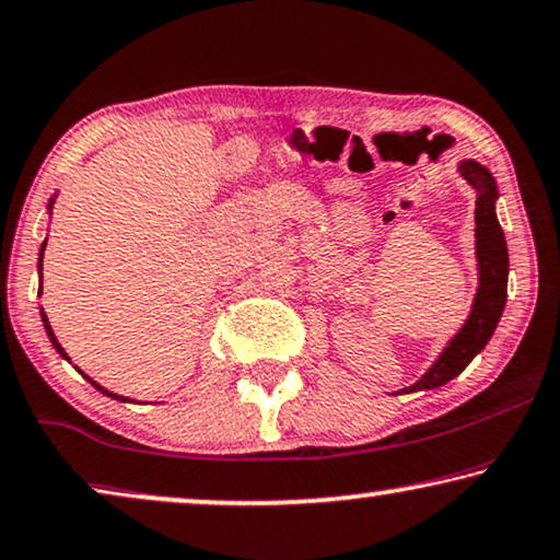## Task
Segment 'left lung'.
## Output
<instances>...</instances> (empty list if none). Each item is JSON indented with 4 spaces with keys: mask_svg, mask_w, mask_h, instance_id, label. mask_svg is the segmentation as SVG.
Returning <instances> with one entry per match:
<instances>
[{
    "mask_svg": "<svg viewBox=\"0 0 560 560\" xmlns=\"http://www.w3.org/2000/svg\"><path fill=\"white\" fill-rule=\"evenodd\" d=\"M459 175L475 187L477 192V208H475V238H477V271H479V287L475 294V304L464 327L452 337L444 352L436 358L427 373H423L413 385L404 388L406 393L416 390H431L439 388L462 373L469 365L475 355L485 350L490 337L498 329V322L502 317L508 302V243L505 233H502L498 212H494V202H498V183H494L492 172L475 160L459 162Z\"/></svg>",
    "mask_w": 560,
    "mask_h": 560,
    "instance_id": "1",
    "label": "left lung"
}]
</instances>
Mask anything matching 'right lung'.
Returning <instances> with one entry per match:
<instances>
[{
  "instance_id": "1",
  "label": "right lung",
  "mask_w": 560,
  "mask_h": 560,
  "mask_svg": "<svg viewBox=\"0 0 560 560\" xmlns=\"http://www.w3.org/2000/svg\"><path fill=\"white\" fill-rule=\"evenodd\" d=\"M55 198H58V195H52V198H50V202H47V212H52V202H55ZM45 246H47V241L43 243V248H40V261H37V271H40V283H43V250H45ZM40 289H43V287H40ZM40 317H43L45 332H47V337H50L52 348H55V350H58V355H60V358H66V360L70 362V358H68V352L60 348L58 337H55V332H52V327H50V322H47V314H45V310H43V306H40ZM81 373H83V370H81ZM83 377H85V381H89V383L93 385V388H96V390H101V393H104V396H108V398H114V400H121V404H129V400H131V398L116 396V393H112V390H106V388H104V385H98L96 381H91V377H89V375H83Z\"/></svg>"
}]
</instances>
